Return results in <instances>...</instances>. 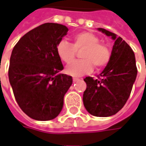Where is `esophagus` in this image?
I'll return each instance as SVG.
<instances>
[{
	"label": "esophagus",
	"mask_w": 146,
	"mask_h": 146,
	"mask_svg": "<svg viewBox=\"0 0 146 146\" xmlns=\"http://www.w3.org/2000/svg\"><path fill=\"white\" fill-rule=\"evenodd\" d=\"M77 80H79V79H78V78H76V77H73V83L76 82V81H77Z\"/></svg>",
	"instance_id": "1"
}]
</instances>
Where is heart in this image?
I'll return each mask as SVG.
<instances>
[{
	"label": "heart",
	"mask_w": 146,
	"mask_h": 146,
	"mask_svg": "<svg viewBox=\"0 0 146 146\" xmlns=\"http://www.w3.org/2000/svg\"><path fill=\"white\" fill-rule=\"evenodd\" d=\"M73 44L66 40L58 42L56 47L58 56L65 63H72L76 57V50L82 52L83 60L78 61L66 67L67 74L80 76L92 72L93 65L97 70L104 68L110 59V51L107 46L99 43V39L94 33L80 32L73 36Z\"/></svg>",
	"instance_id": "1"
}]
</instances>
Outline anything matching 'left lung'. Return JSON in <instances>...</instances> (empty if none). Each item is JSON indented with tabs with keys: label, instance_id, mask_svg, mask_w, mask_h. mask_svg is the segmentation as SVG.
Segmentation results:
<instances>
[{
	"label": "left lung",
	"instance_id": "left-lung-1",
	"mask_svg": "<svg viewBox=\"0 0 146 146\" xmlns=\"http://www.w3.org/2000/svg\"><path fill=\"white\" fill-rule=\"evenodd\" d=\"M114 41L110 59L98 79L87 76L83 95L84 106L90 114L107 117L118 113L125 105L137 76L134 51L120 36L98 28Z\"/></svg>",
	"mask_w": 146,
	"mask_h": 146
}]
</instances>
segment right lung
I'll return each instance as SVG.
<instances>
[{
	"label": "right lung",
	"mask_w": 146,
	"mask_h": 146,
	"mask_svg": "<svg viewBox=\"0 0 146 146\" xmlns=\"http://www.w3.org/2000/svg\"><path fill=\"white\" fill-rule=\"evenodd\" d=\"M68 30L61 24H42L21 37L12 50L9 82L21 110L33 119L51 120L62 110L73 78L58 73L64 67L56 47Z\"/></svg>",
	"instance_id": "add662e5"
}]
</instances>
